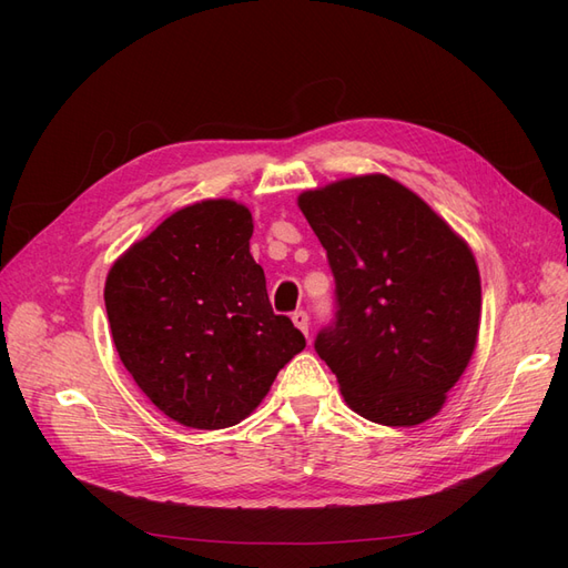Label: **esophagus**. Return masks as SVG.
Instances as JSON below:
<instances>
[{
	"mask_svg": "<svg viewBox=\"0 0 568 568\" xmlns=\"http://www.w3.org/2000/svg\"><path fill=\"white\" fill-rule=\"evenodd\" d=\"M291 320H294V324L298 326V329H301L305 336L311 334V317H307L305 311H296L294 315H291Z\"/></svg>",
	"mask_w": 568,
	"mask_h": 568,
	"instance_id": "34e87169",
	"label": "esophagus"
}]
</instances>
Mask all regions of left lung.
Masks as SVG:
<instances>
[{
    "instance_id": "left-lung-1",
    "label": "left lung",
    "mask_w": 568,
    "mask_h": 568,
    "mask_svg": "<svg viewBox=\"0 0 568 568\" xmlns=\"http://www.w3.org/2000/svg\"><path fill=\"white\" fill-rule=\"evenodd\" d=\"M334 274V320L315 351L369 422L434 417L476 348L480 280L469 246L386 175L298 199Z\"/></svg>"
}]
</instances>
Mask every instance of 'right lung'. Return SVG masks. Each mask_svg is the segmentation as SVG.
<instances>
[{
  "label": "right lung",
  "mask_w": 568,
  "mask_h": 568,
  "mask_svg": "<svg viewBox=\"0 0 568 568\" xmlns=\"http://www.w3.org/2000/svg\"><path fill=\"white\" fill-rule=\"evenodd\" d=\"M246 205L201 201L163 220L109 272L104 301L125 369L170 419L248 417L305 336L272 311Z\"/></svg>",
  "instance_id": "right-lung-1"
}]
</instances>
